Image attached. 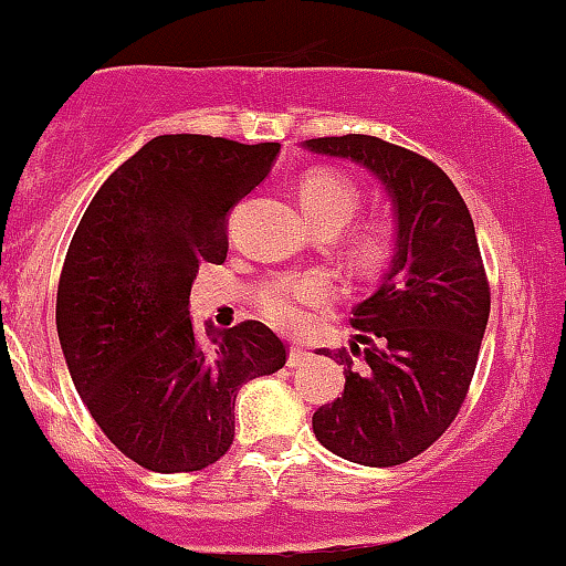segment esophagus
Instances as JSON below:
<instances>
[{
  "label": "esophagus",
  "instance_id": "1",
  "mask_svg": "<svg viewBox=\"0 0 566 566\" xmlns=\"http://www.w3.org/2000/svg\"><path fill=\"white\" fill-rule=\"evenodd\" d=\"M306 359H310V350L301 348V345H293V348H290V356H287V367H301Z\"/></svg>",
  "mask_w": 566,
  "mask_h": 566
}]
</instances>
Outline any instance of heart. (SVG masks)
Masks as SVG:
<instances>
[{"mask_svg": "<svg viewBox=\"0 0 566 566\" xmlns=\"http://www.w3.org/2000/svg\"><path fill=\"white\" fill-rule=\"evenodd\" d=\"M298 199L306 216L317 227L339 229L359 210L361 188L343 168L317 166L298 179ZM395 243H398V221L389 212H376V216L365 218L350 232V254H354L356 265L367 268V271L381 268L392 256ZM332 301V276L323 271H306L298 276L276 279L262 293L260 310L273 326L284 328V332H298L310 321V310H321Z\"/></svg>", "mask_w": 566, "mask_h": 566, "instance_id": "heart-1", "label": "heart"}]
</instances>
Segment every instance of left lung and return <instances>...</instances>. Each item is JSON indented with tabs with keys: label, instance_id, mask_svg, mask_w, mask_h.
<instances>
[{
	"label": "left lung",
	"instance_id": "1",
	"mask_svg": "<svg viewBox=\"0 0 566 566\" xmlns=\"http://www.w3.org/2000/svg\"><path fill=\"white\" fill-rule=\"evenodd\" d=\"M306 149L370 168L398 212L392 268L354 306L350 350H334L343 395L312 417L323 448L392 468L429 451L468 398L490 321L479 238L462 193L429 157L373 135L312 137Z\"/></svg>",
	"mask_w": 566,
	"mask_h": 566
}]
</instances>
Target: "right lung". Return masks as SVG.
I'll use <instances>...</instances> for the list:
<instances>
[{
  "mask_svg": "<svg viewBox=\"0 0 566 566\" xmlns=\"http://www.w3.org/2000/svg\"><path fill=\"white\" fill-rule=\"evenodd\" d=\"M279 144L160 135L87 205L57 284V337L98 429L135 464L196 473L234 440L245 381L287 361L260 321L196 332L190 284L227 260V216L271 171Z\"/></svg>",
  "mask_w": 566,
  "mask_h": 566,
  "instance_id": "1",
  "label": "right lung"
}]
</instances>
